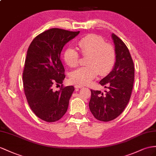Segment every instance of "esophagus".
I'll use <instances>...</instances> for the list:
<instances>
[{
  "instance_id": "esophagus-1",
  "label": "esophagus",
  "mask_w": 156,
  "mask_h": 156,
  "mask_svg": "<svg viewBox=\"0 0 156 156\" xmlns=\"http://www.w3.org/2000/svg\"><path fill=\"white\" fill-rule=\"evenodd\" d=\"M74 87H76V88H82V87H83V86L81 84H76L74 86Z\"/></svg>"
}]
</instances>
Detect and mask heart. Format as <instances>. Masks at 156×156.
<instances>
[{"label":"heart","instance_id":"1","mask_svg":"<svg viewBox=\"0 0 156 156\" xmlns=\"http://www.w3.org/2000/svg\"><path fill=\"white\" fill-rule=\"evenodd\" d=\"M78 45L82 54L87 57L86 64L72 72L70 79L74 83L89 84L99 74L104 76L112 70L115 62L116 54L114 48L105 43L100 36L89 34L79 40ZM65 62L70 67H76L79 63L78 52L73 47H68L63 54Z\"/></svg>","mask_w":156,"mask_h":156}]
</instances>
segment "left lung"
<instances>
[{
    "mask_svg": "<svg viewBox=\"0 0 156 156\" xmlns=\"http://www.w3.org/2000/svg\"><path fill=\"white\" fill-rule=\"evenodd\" d=\"M111 37L116 54L112 70L99 83L107 90H91L89 107L94 117L107 122L116 119L130 100L134 80V67L131 55L122 40L114 34Z\"/></svg>",
    "mask_w": 156,
    "mask_h": 156,
    "instance_id": "8db88e82",
    "label": "left lung"
}]
</instances>
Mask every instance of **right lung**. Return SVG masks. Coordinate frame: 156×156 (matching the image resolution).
<instances>
[{
  "mask_svg": "<svg viewBox=\"0 0 156 156\" xmlns=\"http://www.w3.org/2000/svg\"><path fill=\"white\" fill-rule=\"evenodd\" d=\"M79 34L80 31L52 28L35 37L27 49L23 89L30 108L45 121H58L68 109L74 86L53 91V86L62 84L65 78L60 59L63 47Z\"/></svg>",
  "mask_w": 156,
  "mask_h": 156,
  "instance_id": "1",
  "label": "right lung"
}]
</instances>
